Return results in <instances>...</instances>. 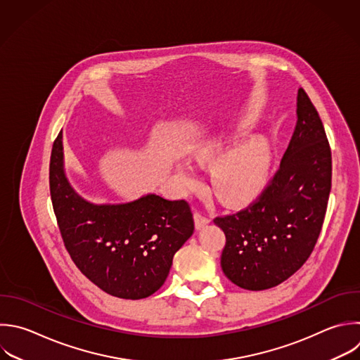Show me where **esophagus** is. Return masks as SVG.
Wrapping results in <instances>:
<instances>
[{
    "instance_id": "1",
    "label": "esophagus",
    "mask_w": 360,
    "mask_h": 360,
    "mask_svg": "<svg viewBox=\"0 0 360 360\" xmlns=\"http://www.w3.org/2000/svg\"><path fill=\"white\" fill-rule=\"evenodd\" d=\"M194 224H195L197 229H201L207 224H210V219L207 217H204L201 212H194Z\"/></svg>"
}]
</instances>
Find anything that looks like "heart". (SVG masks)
Here are the masks:
<instances>
[{
    "label": "heart",
    "mask_w": 360,
    "mask_h": 360,
    "mask_svg": "<svg viewBox=\"0 0 360 360\" xmlns=\"http://www.w3.org/2000/svg\"><path fill=\"white\" fill-rule=\"evenodd\" d=\"M232 145L233 136L231 135L212 136L195 146L194 156L201 163L215 162L223 156L214 166L212 187L221 200L236 202L249 198L262 187L270 163V152L263 138H252L229 153ZM179 176L186 188H193L198 183L190 166H181Z\"/></svg>",
    "instance_id": "1"
}]
</instances>
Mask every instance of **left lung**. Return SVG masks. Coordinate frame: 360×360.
I'll return each mask as SVG.
<instances>
[{
    "instance_id": "left-lung-1",
    "label": "left lung",
    "mask_w": 360,
    "mask_h": 360,
    "mask_svg": "<svg viewBox=\"0 0 360 360\" xmlns=\"http://www.w3.org/2000/svg\"><path fill=\"white\" fill-rule=\"evenodd\" d=\"M332 156L322 121L307 93L297 96V125L280 166L245 208L214 218L226 238L225 276L259 291L292 276L318 240L330 193Z\"/></svg>"
}]
</instances>
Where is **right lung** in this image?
<instances>
[{
  "instance_id": "obj_1",
  "label": "right lung",
  "mask_w": 360,
  "mask_h": 360,
  "mask_svg": "<svg viewBox=\"0 0 360 360\" xmlns=\"http://www.w3.org/2000/svg\"><path fill=\"white\" fill-rule=\"evenodd\" d=\"M49 186L72 260L91 283L114 297L141 300L158 291L174 253L194 231L186 200L148 194L128 204L96 205L82 198L65 176L62 132L52 148Z\"/></svg>"
}]
</instances>
